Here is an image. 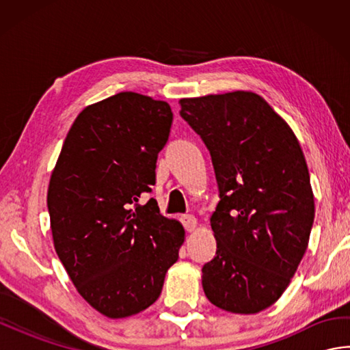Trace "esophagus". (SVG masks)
Here are the masks:
<instances>
[{"instance_id": "34e87169", "label": "esophagus", "mask_w": 350, "mask_h": 350, "mask_svg": "<svg viewBox=\"0 0 350 350\" xmlns=\"http://www.w3.org/2000/svg\"><path fill=\"white\" fill-rule=\"evenodd\" d=\"M182 222H183V226H185V228H187V232H194V230L197 228V218L194 217V215H183L182 217Z\"/></svg>"}]
</instances>
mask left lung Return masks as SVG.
Listing matches in <instances>:
<instances>
[{
	"label": "left lung",
	"mask_w": 350,
	"mask_h": 350,
	"mask_svg": "<svg viewBox=\"0 0 350 350\" xmlns=\"http://www.w3.org/2000/svg\"><path fill=\"white\" fill-rule=\"evenodd\" d=\"M180 116L211 152L219 203L217 254L203 266L215 307L256 314L280 299L314 221L308 167L293 131L252 92L180 99Z\"/></svg>",
	"instance_id": "left-lung-1"
}]
</instances>
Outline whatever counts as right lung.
<instances>
[{
    "label": "right lung",
    "mask_w": 350,
    "mask_h": 350,
    "mask_svg": "<svg viewBox=\"0 0 350 350\" xmlns=\"http://www.w3.org/2000/svg\"><path fill=\"white\" fill-rule=\"evenodd\" d=\"M167 102L122 92L84 108L48 188L54 247L78 293L109 319L148 308L179 258L185 230L139 198L168 141Z\"/></svg>",
    "instance_id": "obj_1"
}]
</instances>
